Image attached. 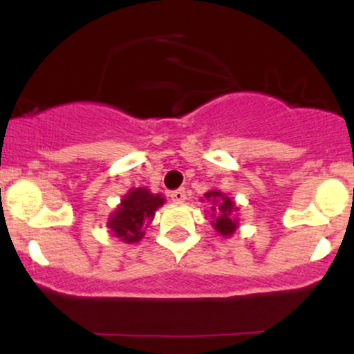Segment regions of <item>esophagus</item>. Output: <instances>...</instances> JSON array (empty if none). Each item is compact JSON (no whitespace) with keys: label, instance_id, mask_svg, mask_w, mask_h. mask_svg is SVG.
<instances>
[{"label":"esophagus","instance_id":"34e87169","mask_svg":"<svg viewBox=\"0 0 354 354\" xmlns=\"http://www.w3.org/2000/svg\"><path fill=\"white\" fill-rule=\"evenodd\" d=\"M185 198H187V195H185V190H183V188H178V190H174L171 193V200L176 203V205H182V203L185 201Z\"/></svg>","mask_w":354,"mask_h":354}]
</instances>
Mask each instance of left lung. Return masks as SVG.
<instances>
[{"instance_id":"left-lung-1","label":"left lung","mask_w":354,"mask_h":354,"mask_svg":"<svg viewBox=\"0 0 354 354\" xmlns=\"http://www.w3.org/2000/svg\"><path fill=\"white\" fill-rule=\"evenodd\" d=\"M201 201L211 203V225L222 236H232L239 229L236 211L240 209L235 201L221 190H209L205 193Z\"/></svg>"}]
</instances>
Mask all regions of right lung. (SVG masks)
<instances>
[{
	"label": "right lung",
	"mask_w": 354,
	"mask_h": 354,
	"mask_svg": "<svg viewBox=\"0 0 354 354\" xmlns=\"http://www.w3.org/2000/svg\"><path fill=\"white\" fill-rule=\"evenodd\" d=\"M164 201L166 198L161 193H151L145 187L132 188L120 200L115 211L111 212L106 225L124 243H138Z\"/></svg>",
	"instance_id": "add662e5"
}]
</instances>
